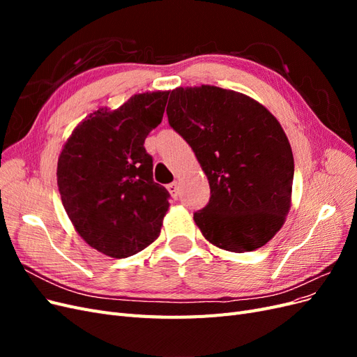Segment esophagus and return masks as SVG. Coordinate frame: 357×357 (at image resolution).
<instances>
[{
  "mask_svg": "<svg viewBox=\"0 0 357 357\" xmlns=\"http://www.w3.org/2000/svg\"><path fill=\"white\" fill-rule=\"evenodd\" d=\"M167 189H168V192L171 193V197L177 199V197H178V190H180V188H178V183H177V181H172V183H169V185L167 186Z\"/></svg>",
  "mask_w": 357,
  "mask_h": 357,
  "instance_id": "1",
  "label": "esophagus"
}]
</instances>
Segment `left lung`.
<instances>
[{
	"label": "left lung",
	"mask_w": 357,
	"mask_h": 357,
	"mask_svg": "<svg viewBox=\"0 0 357 357\" xmlns=\"http://www.w3.org/2000/svg\"><path fill=\"white\" fill-rule=\"evenodd\" d=\"M167 114L210 183L208 204L193 214L205 240L235 253L265 245L291 204L294 155L282 125L250 96L210 84L172 89Z\"/></svg>",
	"instance_id": "1"
}]
</instances>
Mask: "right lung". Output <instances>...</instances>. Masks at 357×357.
I'll use <instances>...</instances> for the list:
<instances>
[{
  "label": "right lung",
  "instance_id": "obj_1",
  "mask_svg": "<svg viewBox=\"0 0 357 357\" xmlns=\"http://www.w3.org/2000/svg\"><path fill=\"white\" fill-rule=\"evenodd\" d=\"M168 91L132 95L74 128L58 159V188L74 229L95 250L122 259L144 250L160 234L168 190L153 181L144 149L165 112Z\"/></svg>",
  "mask_w": 357,
  "mask_h": 357
}]
</instances>
